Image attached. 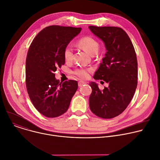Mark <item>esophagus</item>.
Segmentation results:
<instances>
[{"label":"esophagus","instance_id":"esophagus-1","mask_svg":"<svg viewBox=\"0 0 160 160\" xmlns=\"http://www.w3.org/2000/svg\"><path fill=\"white\" fill-rule=\"evenodd\" d=\"M85 83H85V82H83V81H79L78 83V85L79 87H82L83 85H84V84H85Z\"/></svg>","mask_w":160,"mask_h":160}]
</instances>
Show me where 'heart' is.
<instances>
[{"instance_id": "heart-1", "label": "heart", "mask_w": 160, "mask_h": 160, "mask_svg": "<svg viewBox=\"0 0 160 160\" xmlns=\"http://www.w3.org/2000/svg\"><path fill=\"white\" fill-rule=\"evenodd\" d=\"M78 44L85 51L88 53L91 56H94L98 52L99 45L96 40L90 37H85L81 38ZM73 50L70 46H67L64 51V58L66 61L70 62L73 59ZM88 70L77 69L75 71V73L82 78H87L88 77Z\"/></svg>"}]
</instances>
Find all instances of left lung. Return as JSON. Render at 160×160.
<instances>
[{
  "instance_id": "8db88e82",
  "label": "left lung",
  "mask_w": 160,
  "mask_h": 160,
  "mask_svg": "<svg viewBox=\"0 0 160 160\" xmlns=\"http://www.w3.org/2000/svg\"><path fill=\"white\" fill-rule=\"evenodd\" d=\"M94 35L104 43L107 51L102 62L94 76L108 83L102 91L91 82L90 109L100 118L109 119L118 116L130 102L138 85V60L133 44L122 28L115 27L89 26Z\"/></svg>"
}]
</instances>
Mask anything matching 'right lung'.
<instances>
[{"instance_id": "1", "label": "right lung", "mask_w": 160, "mask_h": 160, "mask_svg": "<svg viewBox=\"0 0 160 160\" xmlns=\"http://www.w3.org/2000/svg\"><path fill=\"white\" fill-rule=\"evenodd\" d=\"M81 28L49 26L33 39L26 60V85L35 108L45 117L55 118L66 112L78 88L75 80L59 82L57 68L64 64V51Z\"/></svg>"}]
</instances>
